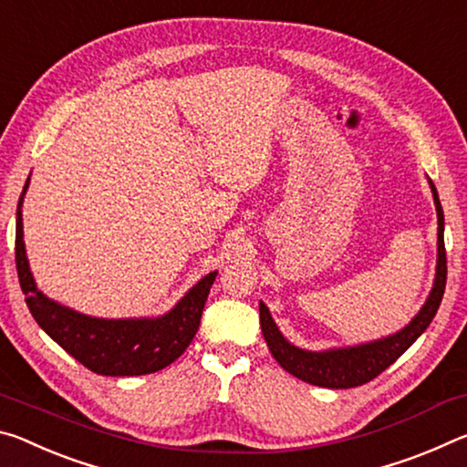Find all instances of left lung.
Instances as JSON below:
<instances>
[{
    "mask_svg": "<svg viewBox=\"0 0 467 467\" xmlns=\"http://www.w3.org/2000/svg\"><path fill=\"white\" fill-rule=\"evenodd\" d=\"M431 192L434 198V206H437V273H434L432 289L428 294L426 302L420 308L418 315L410 320V323L400 328L393 335L387 337L374 339L368 343H360V346H348V348H331L323 351H312L297 348L289 343L279 327L275 325L266 304H258L261 310V327L266 346L273 354L275 360L281 364V368L294 374L296 379L304 380V383L327 387V389H351L368 383L380 372L387 370L403 351H406L411 343H414L420 335L426 331V327L432 323L434 315H437L442 294H445L447 284V256H445V215H442V206L439 201V192L434 188L432 180Z\"/></svg>",
    "mask_w": 467,
    "mask_h": 467,
    "instance_id": "1",
    "label": "left lung"
}]
</instances>
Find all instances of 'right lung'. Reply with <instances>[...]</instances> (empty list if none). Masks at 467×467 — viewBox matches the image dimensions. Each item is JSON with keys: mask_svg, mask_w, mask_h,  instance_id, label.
<instances>
[{"mask_svg": "<svg viewBox=\"0 0 467 467\" xmlns=\"http://www.w3.org/2000/svg\"><path fill=\"white\" fill-rule=\"evenodd\" d=\"M28 182L30 178L16 211V269L30 315L43 331L88 370L103 377H140L178 360L198 331L217 271L204 275L161 317L99 318L67 308L45 296L30 271L22 232V202Z\"/></svg>", "mask_w": 467, "mask_h": 467, "instance_id": "1", "label": "right lung"}]
</instances>
